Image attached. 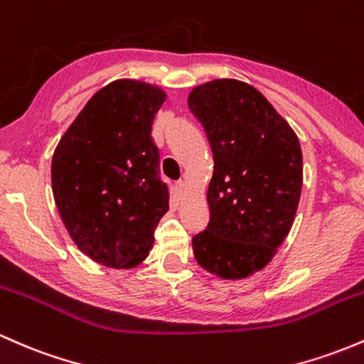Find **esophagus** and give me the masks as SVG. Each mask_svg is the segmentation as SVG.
Masks as SVG:
<instances>
[{"mask_svg": "<svg viewBox=\"0 0 364 364\" xmlns=\"http://www.w3.org/2000/svg\"><path fill=\"white\" fill-rule=\"evenodd\" d=\"M175 191H177V194L178 196H183V194H186V182L183 181H178V182H175Z\"/></svg>", "mask_w": 364, "mask_h": 364, "instance_id": "34e87169", "label": "esophagus"}]
</instances>
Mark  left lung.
I'll use <instances>...</instances> for the list:
<instances>
[{
	"label": "left lung",
	"mask_w": 364,
	"mask_h": 364,
	"mask_svg": "<svg viewBox=\"0 0 364 364\" xmlns=\"http://www.w3.org/2000/svg\"><path fill=\"white\" fill-rule=\"evenodd\" d=\"M187 104L215 161L210 222L193 236L194 257L213 274L241 279L265 267L290 232L302 191L300 142L271 102L243 81L199 85Z\"/></svg>",
	"instance_id": "left-lung-1"
}]
</instances>
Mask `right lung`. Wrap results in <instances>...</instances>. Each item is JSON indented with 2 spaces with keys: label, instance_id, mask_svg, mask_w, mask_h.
Wrapping results in <instances>:
<instances>
[{
  "label": "right lung",
  "instance_id": "right-lung-1",
  "mask_svg": "<svg viewBox=\"0 0 364 364\" xmlns=\"http://www.w3.org/2000/svg\"><path fill=\"white\" fill-rule=\"evenodd\" d=\"M165 97L142 81L109 83L53 152L52 189L62 222L77 248L107 267H135L146 259L170 208L151 136Z\"/></svg>",
  "mask_w": 364,
  "mask_h": 364
}]
</instances>
